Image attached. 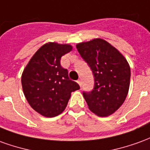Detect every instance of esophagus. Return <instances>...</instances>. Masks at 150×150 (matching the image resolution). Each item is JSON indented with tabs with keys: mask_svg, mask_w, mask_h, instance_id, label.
<instances>
[{
	"mask_svg": "<svg viewBox=\"0 0 150 150\" xmlns=\"http://www.w3.org/2000/svg\"><path fill=\"white\" fill-rule=\"evenodd\" d=\"M77 83H78L79 84V86H80V87L82 86V83H81V80H80V79H78V80H77Z\"/></svg>",
	"mask_w": 150,
	"mask_h": 150,
	"instance_id": "34e87169",
	"label": "esophagus"
}]
</instances>
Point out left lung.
<instances>
[{
    "instance_id": "1",
    "label": "left lung",
    "mask_w": 150,
    "mask_h": 150,
    "mask_svg": "<svg viewBox=\"0 0 150 150\" xmlns=\"http://www.w3.org/2000/svg\"><path fill=\"white\" fill-rule=\"evenodd\" d=\"M94 77V87L83 96L90 110L100 117L112 115L126 99L131 70L127 60L111 45L95 39L76 45Z\"/></svg>"
}]
</instances>
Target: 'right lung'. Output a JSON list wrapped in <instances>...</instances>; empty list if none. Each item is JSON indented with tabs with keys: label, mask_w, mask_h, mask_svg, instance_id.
Segmentation results:
<instances>
[{
	"label": "right lung",
	"mask_w": 150,
	"mask_h": 150,
	"mask_svg": "<svg viewBox=\"0 0 150 150\" xmlns=\"http://www.w3.org/2000/svg\"><path fill=\"white\" fill-rule=\"evenodd\" d=\"M69 45L48 43L31 57L22 75V86L28 103L45 117H55L67 107L71 93L80 88L62 67L61 57L71 51Z\"/></svg>",
	"instance_id": "obj_1"
}]
</instances>
